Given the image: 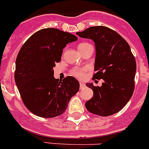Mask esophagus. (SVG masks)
I'll use <instances>...</instances> for the list:
<instances>
[{"instance_id":"esophagus-1","label":"esophagus","mask_w":149,"mask_h":149,"mask_svg":"<svg viewBox=\"0 0 149 149\" xmlns=\"http://www.w3.org/2000/svg\"><path fill=\"white\" fill-rule=\"evenodd\" d=\"M79 87H80V90H83V88H85V83L82 82H79Z\"/></svg>"}]
</instances>
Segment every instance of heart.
<instances>
[{
  "mask_svg": "<svg viewBox=\"0 0 149 149\" xmlns=\"http://www.w3.org/2000/svg\"><path fill=\"white\" fill-rule=\"evenodd\" d=\"M89 46H91V44L87 42L80 43L78 45V49H79V51H81V50L84 49L89 47ZM87 70V69L85 68V67H74L71 70V73L73 76L76 77L79 79H82V78L85 77Z\"/></svg>",
  "mask_w": 149,
  "mask_h": 149,
  "instance_id": "1",
  "label": "heart"
}]
</instances>
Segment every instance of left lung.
Returning a JSON list of instances; mask_svg holds the SVG:
<instances>
[{
    "instance_id": "1",
    "label": "left lung",
    "mask_w": 149,
    "mask_h": 149,
    "mask_svg": "<svg viewBox=\"0 0 149 149\" xmlns=\"http://www.w3.org/2000/svg\"><path fill=\"white\" fill-rule=\"evenodd\" d=\"M76 34L95 42L96 72L93 79L104 80L101 87L86 84L94 95L85 102L86 108L100 116L118 113L134 91L136 62L129 44L117 32L103 26L90 27Z\"/></svg>"
}]
</instances>
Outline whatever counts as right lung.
Returning <instances> with one entry per match:
<instances>
[{
  "mask_svg": "<svg viewBox=\"0 0 149 149\" xmlns=\"http://www.w3.org/2000/svg\"><path fill=\"white\" fill-rule=\"evenodd\" d=\"M77 37L58 29H43L33 33L17 55L15 82L25 106L41 118H54L66 110L79 89L74 77L55 79L53 67L60 62L63 49Z\"/></svg>",
  "mask_w": 149,
  "mask_h": 149,
  "instance_id": "add662e5",
  "label": "right lung"
}]
</instances>
